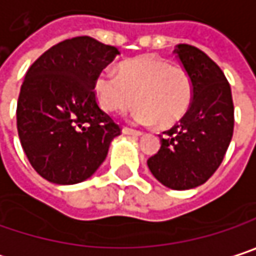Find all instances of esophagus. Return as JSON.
<instances>
[{
    "mask_svg": "<svg viewBox=\"0 0 256 256\" xmlns=\"http://www.w3.org/2000/svg\"><path fill=\"white\" fill-rule=\"evenodd\" d=\"M123 133L124 134H132V136H140L142 134L140 130H134V128H123Z\"/></svg>",
    "mask_w": 256,
    "mask_h": 256,
    "instance_id": "obj_1",
    "label": "esophagus"
}]
</instances>
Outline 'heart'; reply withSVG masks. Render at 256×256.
Returning <instances> with one entry per match:
<instances>
[{"label":"heart","mask_w":256,"mask_h":256,"mask_svg":"<svg viewBox=\"0 0 256 256\" xmlns=\"http://www.w3.org/2000/svg\"><path fill=\"white\" fill-rule=\"evenodd\" d=\"M94 92L105 112H124L136 102L134 122L145 126L158 122L170 128L192 104L194 82L183 67L148 54L122 62L118 76L101 72L94 82Z\"/></svg>","instance_id":"1"}]
</instances>
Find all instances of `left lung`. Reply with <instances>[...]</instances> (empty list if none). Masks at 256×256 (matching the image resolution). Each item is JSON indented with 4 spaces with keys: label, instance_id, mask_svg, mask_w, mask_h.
Here are the masks:
<instances>
[{
    "label": "left lung",
    "instance_id": "left-lung-1",
    "mask_svg": "<svg viewBox=\"0 0 256 256\" xmlns=\"http://www.w3.org/2000/svg\"><path fill=\"white\" fill-rule=\"evenodd\" d=\"M176 57L194 82L188 112L162 132L161 148L148 160L154 177L174 190L205 183L220 167L234 128L232 89L222 70L196 46L178 44Z\"/></svg>",
    "mask_w": 256,
    "mask_h": 256
}]
</instances>
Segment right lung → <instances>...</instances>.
Listing matches in <instances>:
<instances>
[{"label":"right lung","mask_w":256,"mask_h":256,"mask_svg":"<svg viewBox=\"0 0 256 256\" xmlns=\"http://www.w3.org/2000/svg\"><path fill=\"white\" fill-rule=\"evenodd\" d=\"M120 54L90 36L66 39L29 67L17 101L20 144L36 173L57 184L89 178L120 126L100 108L95 78Z\"/></svg>","instance_id":"1"}]
</instances>
